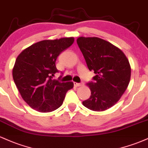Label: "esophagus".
Instances as JSON below:
<instances>
[{"mask_svg":"<svg viewBox=\"0 0 148 148\" xmlns=\"http://www.w3.org/2000/svg\"><path fill=\"white\" fill-rule=\"evenodd\" d=\"M74 86H75V87H79V86H83V85H84V84H80V83L74 82Z\"/></svg>","mask_w":148,"mask_h":148,"instance_id":"1","label":"esophagus"}]
</instances>
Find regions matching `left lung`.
<instances>
[{"label": "left lung", "instance_id": "8db88e82", "mask_svg": "<svg viewBox=\"0 0 148 148\" xmlns=\"http://www.w3.org/2000/svg\"><path fill=\"white\" fill-rule=\"evenodd\" d=\"M93 81L87 86L91 91L83 105L94 111H103L115 105L130 84L131 67L124 53L110 42L99 37H80L76 40Z\"/></svg>", "mask_w": 148, "mask_h": 148}]
</instances>
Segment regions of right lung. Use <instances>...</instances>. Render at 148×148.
<instances>
[{
  "instance_id": "1",
  "label": "right lung",
  "mask_w": 148,
  "mask_h": 148,
  "mask_svg": "<svg viewBox=\"0 0 148 148\" xmlns=\"http://www.w3.org/2000/svg\"><path fill=\"white\" fill-rule=\"evenodd\" d=\"M74 37L42 40L33 44L16 58L13 79L23 99L33 109L42 113L55 111L63 103L65 95L74 83L53 79L58 72V56L74 43Z\"/></svg>"
}]
</instances>
